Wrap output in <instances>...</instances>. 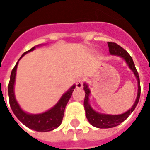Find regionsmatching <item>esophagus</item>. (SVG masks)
I'll list each match as a JSON object with an SVG mask.
<instances>
[{
  "label": "esophagus",
  "instance_id": "1",
  "mask_svg": "<svg viewBox=\"0 0 150 150\" xmlns=\"http://www.w3.org/2000/svg\"><path fill=\"white\" fill-rule=\"evenodd\" d=\"M84 82H85V79L84 78L78 79L77 81H76V87H77V88H81V87H83Z\"/></svg>",
  "mask_w": 150,
  "mask_h": 150
}]
</instances>
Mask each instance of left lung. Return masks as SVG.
I'll return each mask as SVG.
<instances>
[{
	"label": "left lung",
	"mask_w": 150,
	"mask_h": 150,
	"mask_svg": "<svg viewBox=\"0 0 150 150\" xmlns=\"http://www.w3.org/2000/svg\"><path fill=\"white\" fill-rule=\"evenodd\" d=\"M108 47H109V52L111 55H117L122 57L126 62L128 64L129 68L134 71V75L138 82V91H137V99L134 103V106H132L131 109H129L128 111L124 113L122 115H103V114H98L95 112L92 109L90 106L88 100H89V94L90 90L87 88V85L84 84L83 89L85 91V98H84V107H85V111H86V117L88 119L89 122L92 126H95L97 128H112L115 126H118L119 124L124 122L126 118L129 117V115L134 111L135 107L137 106L141 95V86H140V79L138 75V72L135 67L133 59L129 55L126 50L119 46L118 44L114 42H107Z\"/></svg>",
	"instance_id": "obj_1"
}]
</instances>
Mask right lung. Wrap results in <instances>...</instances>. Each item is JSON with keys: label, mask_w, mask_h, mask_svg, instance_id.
<instances>
[{"label": "right lung", "mask_w": 150, "mask_h": 150, "mask_svg": "<svg viewBox=\"0 0 150 150\" xmlns=\"http://www.w3.org/2000/svg\"><path fill=\"white\" fill-rule=\"evenodd\" d=\"M34 48H35V47H33V48H31L27 52H25L22 55V56H24V55H25L26 53L34 50ZM22 56L20 58V59L22 58ZM17 64H18V62L16 63L15 67H13V71H12V73L10 75L9 83H8V86L9 104L13 114L15 115V116L18 118L19 120L24 124V126H26L32 129H34L35 131L47 132L55 129V128H57L58 126H60L64 115V110H65L67 104L69 101L70 98L71 96L72 92L75 89V86H71V88L68 90L62 96L58 103L52 109L49 110L48 111L40 114V115H28L21 109V107L19 106L18 103L16 101L15 95H14L13 87H14V83H15V78H16Z\"/></svg>", "instance_id": "1"}]
</instances>
